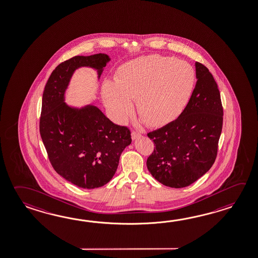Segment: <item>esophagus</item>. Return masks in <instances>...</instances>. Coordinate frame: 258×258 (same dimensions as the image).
Here are the masks:
<instances>
[{"label":"esophagus","instance_id":"esophagus-1","mask_svg":"<svg viewBox=\"0 0 258 258\" xmlns=\"http://www.w3.org/2000/svg\"><path fill=\"white\" fill-rule=\"evenodd\" d=\"M139 137H141V133L140 132H132V140L134 141V140H136V139H138Z\"/></svg>","mask_w":258,"mask_h":258}]
</instances>
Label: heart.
Masks as SVG:
<instances>
[{"label": "heart", "mask_w": 258, "mask_h": 258, "mask_svg": "<svg viewBox=\"0 0 258 258\" xmlns=\"http://www.w3.org/2000/svg\"><path fill=\"white\" fill-rule=\"evenodd\" d=\"M195 84V70L189 63L154 54L124 63L116 82L104 83L103 100L117 123L132 114V100L136 99L138 114L147 125L162 126L184 109Z\"/></svg>", "instance_id": "1"}]
</instances>
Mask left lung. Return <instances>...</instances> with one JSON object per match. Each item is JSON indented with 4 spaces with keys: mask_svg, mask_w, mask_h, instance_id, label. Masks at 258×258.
<instances>
[{
    "mask_svg": "<svg viewBox=\"0 0 258 258\" xmlns=\"http://www.w3.org/2000/svg\"><path fill=\"white\" fill-rule=\"evenodd\" d=\"M190 100L177 119L148 133L155 149L147 167L159 182L183 188L204 175L215 161L223 127V106L218 86L209 69L196 62Z\"/></svg>",
    "mask_w": 258,
    "mask_h": 258,
    "instance_id": "obj_1",
    "label": "left lung"
}]
</instances>
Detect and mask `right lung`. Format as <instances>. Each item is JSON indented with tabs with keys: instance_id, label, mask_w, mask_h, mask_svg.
Returning a JSON list of instances; mask_svg holds the SVG:
<instances>
[{
	"instance_id": "1",
	"label": "right lung",
	"mask_w": 258,
	"mask_h": 258,
	"mask_svg": "<svg viewBox=\"0 0 258 258\" xmlns=\"http://www.w3.org/2000/svg\"><path fill=\"white\" fill-rule=\"evenodd\" d=\"M109 61L106 54L74 56L55 68L43 94L40 134L49 161L59 175L84 189L107 184L122 151L132 143L131 131L114 124L98 107H71L64 102L77 69L93 68L99 79Z\"/></svg>"
}]
</instances>
